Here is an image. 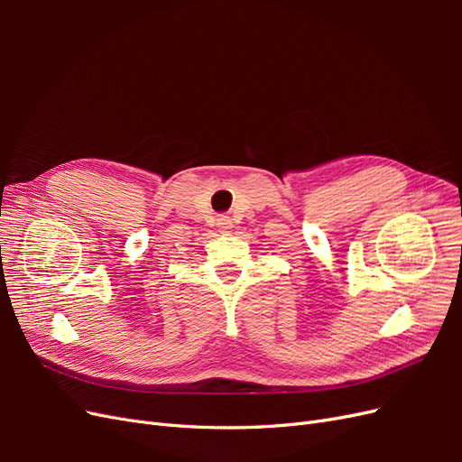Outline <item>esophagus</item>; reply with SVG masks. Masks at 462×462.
Wrapping results in <instances>:
<instances>
[{"mask_svg":"<svg viewBox=\"0 0 462 462\" xmlns=\"http://www.w3.org/2000/svg\"><path fill=\"white\" fill-rule=\"evenodd\" d=\"M219 226H221L223 229L231 227V219H229V216H221V217H219Z\"/></svg>","mask_w":462,"mask_h":462,"instance_id":"34e87169","label":"esophagus"}]
</instances>
